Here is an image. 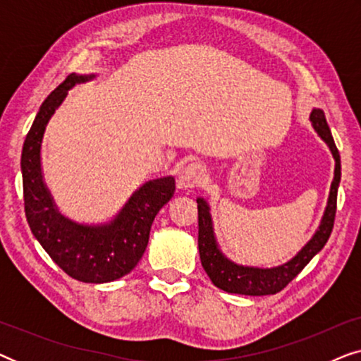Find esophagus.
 Segmentation results:
<instances>
[{
	"label": "esophagus",
	"mask_w": 361,
	"mask_h": 361,
	"mask_svg": "<svg viewBox=\"0 0 361 361\" xmlns=\"http://www.w3.org/2000/svg\"><path fill=\"white\" fill-rule=\"evenodd\" d=\"M205 167L199 164V162H190V164H187L184 169L180 171L179 179H177V187H179L180 190H192L195 189V187H199L202 182L205 180Z\"/></svg>",
	"instance_id": "obj_1"
}]
</instances>
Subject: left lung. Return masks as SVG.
Here are the masks:
<instances>
[{
	"label": "left lung",
	"mask_w": 361,
	"mask_h": 361,
	"mask_svg": "<svg viewBox=\"0 0 361 361\" xmlns=\"http://www.w3.org/2000/svg\"><path fill=\"white\" fill-rule=\"evenodd\" d=\"M315 133L320 136L325 145L329 146L335 161L334 180L330 184V192L327 199L322 220H320L319 228L315 230L307 243H305L294 258L286 263L273 268H258V266H245L221 253L219 241H216L214 220H212L210 205L205 199L197 197V209H199V253L200 261L204 266L205 273L209 274L212 283L221 290L231 294H245V295H268L276 294L284 289L300 271H302L310 259L324 248L327 243L330 233L334 228L335 210H337V190L340 184V176H342V166H340V154L335 141L330 133V128L325 120L324 111L320 108H314L309 116Z\"/></svg>",
	"instance_id": "1"
}]
</instances>
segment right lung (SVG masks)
Listing matches in <instances>:
<instances>
[{
  "label": "right lung",
  "mask_w": 361,
  "mask_h": 361,
  "mask_svg": "<svg viewBox=\"0 0 361 361\" xmlns=\"http://www.w3.org/2000/svg\"><path fill=\"white\" fill-rule=\"evenodd\" d=\"M95 73H71L39 108L21 154L24 210L32 235L59 268L82 283H111L130 273L145 255L151 225L172 199V176L147 180L133 192L120 212L106 224H78L62 215L44 182L41 149L46 128L67 93Z\"/></svg>",
  "instance_id": "right-lung-1"
}]
</instances>
